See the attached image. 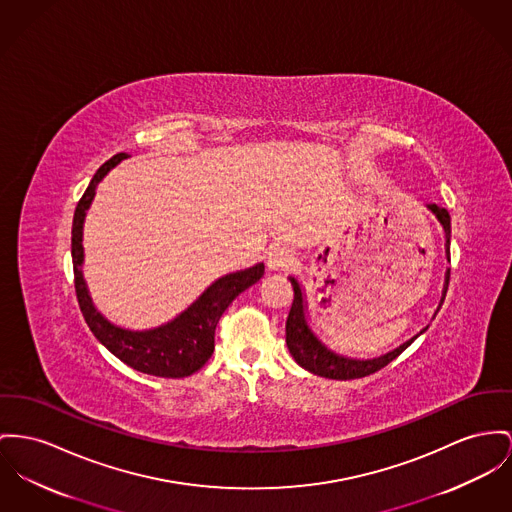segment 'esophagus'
I'll return each instance as SVG.
<instances>
[{
    "label": "esophagus",
    "instance_id": "obj_1",
    "mask_svg": "<svg viewBox=\"0 0 512 512\" xmlns=\"http://www.w3.org/2000/svg\"><path fill=\"white\" fill-rule=\"evenodd\" d=\"M295 262V254L287 248V246H272L268 252V268L273 272L279 270H287L289 266H293Z\"/></svg>",
    "mask_w": 512,
    "mask_h": 512
}]
</instances>
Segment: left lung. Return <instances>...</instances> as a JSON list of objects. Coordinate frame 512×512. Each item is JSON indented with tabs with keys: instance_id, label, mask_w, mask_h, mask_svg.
Instances as JSON below:
<instances>
[{
	"instance_id": "1",
	"label": "left lung",
	"mask_w": 512,
	"mask_h": 512,
	"mask_svg": "<svg viewBox=\"0 0 512 512\" xmlns=\"http://www.w3.org/2000/svg\"><path fill=\"white\" fill-rule=\"evenodd\" d=\"M427 207L431 209V213L443 225L444 239H446V258L450 262V215L444 207H439L437 204L427 205ZM289 279H291V285H293V291H295V299H293V305H291L287 322H285V341H287V347H289V353L293 355V359L312 375L334 378V380H351V378L373 375L376 371H380L382 367H386L390 361H394L408 345H411V341L417 338L415 336L406 343H402L400 347H396L394 351L375 357V359H349V357L338 355L332 349H328L308 328L307 305H305V299H303V289H301V285L295 277H289ZM448 281H450V270H446V275H444L441 305H443L444 297H446ZM425 330H421V334Z\"/></svg>"
}]
</instances>
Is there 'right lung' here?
I'll list each match as a JSON object with an SVG mask.
<instances>
[{"mask_svg":"<svg viewBox=\"0 0 512 512\" xmlns=\"http://www.w3.org/2000/svg\"><path fill=\"white\" fill-rule=\"evenodd\" d=\"M126 157V153H118L108 159L95 172L91 184L87 186L85 194L75 207L71 227V260L79 308L95 338L128 367L145 375L163 378L194 375L204 367L215 349V328L219 324V318L244 289L260 281V277L264 275V264H256L248 270L229 273L217 279L205 289L204 295L196 303H192L169 324H163L159 328L134 332L110 324L93 305L87 283L83 279V223L99 182Z\"/></svg>","mask_w":512,"mask_h":512,"instance_id":"add662e5","label":"right lung"}]
</instances>
